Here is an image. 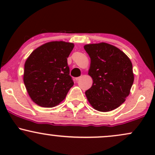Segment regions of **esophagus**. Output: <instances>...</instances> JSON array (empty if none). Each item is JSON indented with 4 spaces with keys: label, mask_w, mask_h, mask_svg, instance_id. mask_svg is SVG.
<instances>
[{
    "label": "esophagus",
    "mask_w": 155,
    "mask_h": 155,
    "mask_svg": "<svg viewBox=\"0 0 155 155\" xmlns=\"http://www.w3.org/2000/svg\"><path fill=\"white\" fill-rule=\"evenodd\" d=\"M81 76H79V77H76V81H79V80L81 79Z\"/></svg>",
    "instance_id": "1"
}]
</instances>
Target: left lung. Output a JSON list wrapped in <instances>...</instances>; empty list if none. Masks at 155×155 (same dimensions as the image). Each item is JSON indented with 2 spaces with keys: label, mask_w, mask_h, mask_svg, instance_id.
<instances>
[{
  "label": "left lung",
  "mask_w": 155,
  "mask_h": 155,
  "mask_svg": "<svg viewBox=\"0 0 155 155\" xmlns=\"http://www.w3.org/2000/svg\"><path fill=\"white\" fill-rule=\"evenodd\" d=\"M91 60L89 75L92 87L85 92L95 109L110 111L118 108L129 95L134 76L130 60L123 51L106 43L87 44Z\"/></svg>",
  "instance_id": "1"
}]
</instances>
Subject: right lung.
Returning <instances> with one entry per match:
<instances>
[{
	"label": "right lung",
	"mask_w": 155,
	"mask_h": 155,
	"mask_svg": "<svg viewBox=\"0 0 155 155\" xmlns=\"http://www.w3.org/2000/svg\"><path fill=\"white\" fill-rule=\"evenodd\" d=\"M74 44L49 42L31 53L25 64V85L33 102L54 107L65 99L74 85L67 58Z\"/></svg>",
	"instance_id": "add662e5"
}]
</instances>
